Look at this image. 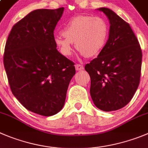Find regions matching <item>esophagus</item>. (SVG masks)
I'll return each mask as SVG.
<instances>
[{
  "instance_id": "obj_1",
  "label": "esophagus",
  "mask_w": 148,
  "mask_h": 148,
  "mask_svg": "<svg viewBox=\"0 0 148 148\" xmlns=\"http://www.w3.org/2000/svg\"><path fill=\"white\" fill-rule=\"evenodd\" d=\"M75 69L77 71H82V70L84 69L83 66L80 64H76L75 65Z\"/></svg>"
}]
</instances>
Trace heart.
<instances>
[{
	"mask_svg": "<svg viewBox=\"0 0 148 148\" xmlns=\"http://www.w3.org/2000/svg\"><path fill=\"white\" fill-rule=\"evenodd\" d=\"M109 35V26L100 16L78 15L66 22L62 34L55 36V45L62 54L69 56L72 52V43L76 49L86 58L100 53L105 46Z\"/></svg>",
	"mask_w": 148,
	"mask_h": 148,
	"instance_id": "heart-1",
	"label": "heart"
}]
</instances>
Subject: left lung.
<instances>
[{"label": "left lung", "mask_w": 148, "mask_h": 148, "mask_svg": "<svg viewBox=\"0 0 148 148\" xmlns=\"http://www.w3.org/2000/svg\"><path fill=\"white\" fill-rule=\"evenodd\" d=\"M110 21L105 46L85 65L90 77V93L97 108L118 110L132 100L140 81L142 49L130 25L108 8H100Z\"/></svg>", "instance_id": "obj_1"}]
</instances>
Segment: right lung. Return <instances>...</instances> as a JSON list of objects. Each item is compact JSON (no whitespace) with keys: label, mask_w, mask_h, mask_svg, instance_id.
Listing matches in <instances>:
<instances>
[{"label":"right lung","mask_w":148,"mask_h":148,"mask_svg":"<svg viewBox=\"0 0 148 148\" xmlns=\"http://www.w3.org/2000/svg\"><path fill=\"white\" fill-rule=\"evenodd\" d=\"M64 8L36 9L12 27L3 64L14 96L29 111L43 116L63 108L74 63L56 49L54 30Z\"/></svg>","instance_id":"right-lung-1"}]
</instances>
